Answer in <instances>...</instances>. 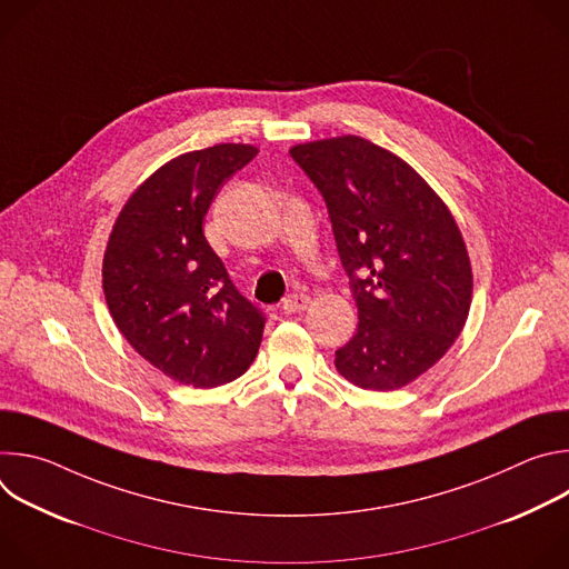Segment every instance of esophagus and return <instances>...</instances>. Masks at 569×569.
Masks as SVG:
<instances>
[{
    "label": "esophagus",
    "instance_id": "34e87169",
    "mask_svg": "<svg viewBox=\"0 0 569 569\" xmlns=\"http://www.w3.org/2000/svg\"><path fill=\"white\" fill-rule=\"evenodd\" d=\"M310 306V297L308 295H301V292H292V295H288L286 299H283V303H281V308L286 310V312H301V310H306Z\"/></svg>",
    "mask_w": 569,
    "mask_h": 569
}]
</instances>
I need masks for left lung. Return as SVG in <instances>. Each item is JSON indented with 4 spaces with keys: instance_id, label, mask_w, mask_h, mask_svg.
Segmentation results:
<instances>
[{
    "instance_id": "1",
    "label": "left lung",
    "mask_w": 569,
    "mask_h": 569,
    "mask_svg": "<svg viewBox=\"0 0 569 569\" xmlns=\"http://www.w3.org/2000/svg\"><path fill=\"white\" fill-rule=\"evenodd\" d=\"M327 200L358 306V331L336 369L393 391L435 367L463 331L472 268L448 204L398 154L342 134L290 148Z\"/></svg>"
}]
</instances>
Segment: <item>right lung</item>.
Returning a JSON list of instances; mask_svg holds the SVG:
<instances>
[{"label":"right lung","mask_w":569,"mask_h":569,"mask_svg":"<svg viewBox=\"0 0 569 569\" xmlns=\"http://www.w3.org/2000/svg\"><path fill=\"white\" fill-rule=\"evenodd\" d=\"M252 143L178 154L119 211L103 254V292L128 345L180 385L218 387L254 362L266 317L242 297L204 238L211 200L257 157Z\"/></svg>","instance_id":"right-lung-1"}]
</instances>
